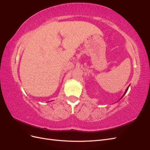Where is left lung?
<instances>
[{
  "label": "left lung",
  "mask_w": 150,
  "mask_h": 150,
  "mask_svg": "<svg viewBox=\"0 0 150 150\" xmlns=\"http://www.w3.org/2000/svg\"><path fill=\"white\" fill-rule=\"evenodd\" d=\"M129 86H128V88H126V91H125V93H124V94H122V96H121V98H122V97H123V96H125V94H126V92H127V91H128V88H129Z\"/></svg>",
  "instance_id": "left-lung-1"
}]
</instances>
